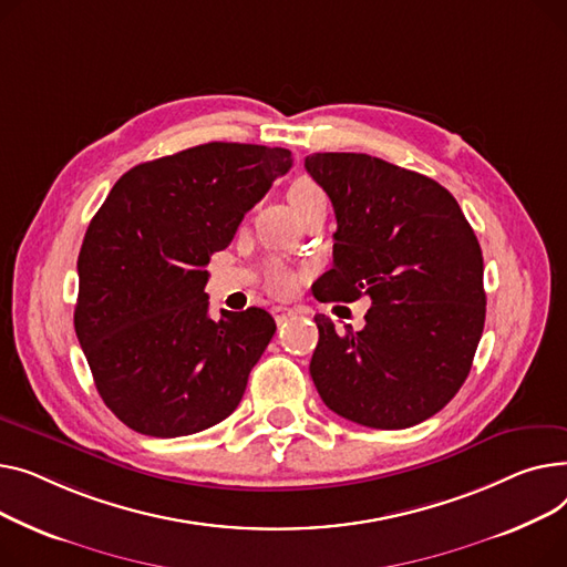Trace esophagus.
Segmentation results:
<instances>
[{
	"label": "esophagus",
	"mask_w": 567,
	"mask_h": 567,
	"mask_svg": "<svg viewBox=\"0 0 567 567\" xmlns=\"http://www.w3.org/2000/svg\"><path fill=\"white\" fill-rule=\"evenodd\" d=\"M272 316H275L277 324H281V322H286L288 318H292V316H295V309H288V307H275V309H272Z\"/></svg>",
	"instance_id": "obj_1"
}]
</instances>
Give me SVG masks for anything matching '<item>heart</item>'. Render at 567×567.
Returning <instances> with one entry per match:
<instances>
[{"label":"heart","instance_id":"1","mask_svg":"<svg viewBox=\"0 0 567 567\" xmlns=\"http://www.w3.org/2000/svg\"><path fill=\"white\" fill-rule=\"evenodd\" d=\"M288 198L299 215H307L318 206H327L324 189L311 178H297L288 189ZM265 284H268V288L275 290L277 295H290L299 286V275L290 270L288 265L270 260L265 265Z\"/></svg>","mask_w":567,"mask_h":567}]
</instances>
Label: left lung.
I'll return each instance as SVG.
<instances>
[{"label":"left lung","mask_w":567,"mask_h":567,"mask_svg":"<svg viewBox=\"0 0 567 567\" xmlns=\"http://www.w3.org/2000/svg\"><path fill=\"white\" fill-rule=\"evenodd\" d=\"M311 178L337 213L334 268L320 302L371 297L361 331H320L311 378L322 403L365 427L437 414L460 391L485 324L483 254L453 194L365 153H313Z\"/></svg>","instance_id":"1"}]
</instances>
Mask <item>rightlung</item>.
Instances as JSON below:
<instances>
[{"mask_svg":"<svg viewBox=\"0 0 567 567\" xmlns=\"http://www.w3.org/2000/svg\"><path fill=\"white\" fill-rule=\"evenodd\" d=\"M290 166L286 148L202 144L132 166L91 219L75 334L127 427L183 437L240 405L277 324L258 307L213 320L206 265Z\"/></svg>","mask_w":567,"mask_h":567,"instance_id":"1","label":"right lung"}]
</instances>
